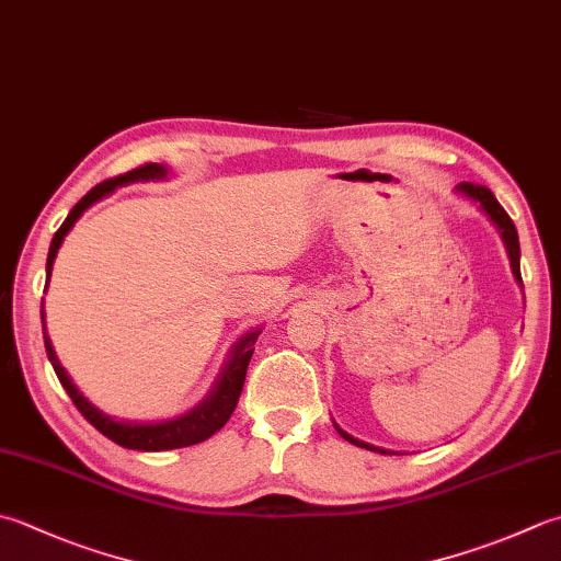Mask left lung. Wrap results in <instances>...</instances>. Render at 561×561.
Returning <instances> with one entry per match:
<instances>
[{"label":"left lung","mask_w":561,"mask_h":561,"mask_svg":"<svg viewBox=\"0 0 561 561\" xmlns=\"http://www.w3.org/2000/svg\"><path fill=\"white\" fill-rule=\"evenodd\" d=\"M457 192L462 194V196H467V199L477 202V204L481 206V211H484V214L491 218V221H493V226H496V228L501 230L503 245H506L508 260H511L513 277L518 279V284H523V279H520V243H518V230H515V226H513V221H511V216H508L506 211H503V206L496 202V196H493L491 190H486V186L471 184V182H462V184H457ZM335 431L340 433V437H345L347 443H353V445H357V447H365V449H371V453H381V455L389 453V449H383V447H375V445H369V443H365V440H357V437L345 433L340 425H335Z\"/></svg>","instance_id":"left-lung-1"}]
</instances>
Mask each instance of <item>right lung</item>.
<instances>
[{
    "label": "right lung",
    "instance_id": "right-lung-1",
    "mask_svg": "<svg viewBox=\"0 0 561 561\" xmlns=\"http://www.w3.org/2000/svg\"><path fill=\"white\" fill-rule=\"evenodd\" d=\"M164 178H168V168H164V164L148 162V164H142V168H136L126 174H118V178H114V180L96 184L94 190L87 192L82 199L72 206V211L58 228V233L53 236V243L48 250V262H46L48 279H50L55 255H58V248L62 245L65 236L70 233V228L77 224V218H80L87 208L102 199V196L112 194L116 186H124L130 182L164 180ZM41 318H43V340H46L48 359L55 369V375H58V379L62 383V389L68 391V397L77 405V411H80L99 433L106 435L108 440H114L116 445L126 447V449H142V453H162V449L190 447V445L208 440L214 433L221 431V427L228 423V419L236 411L240 391H243V383H245L250 357H252V353H255V347L252 345H255V340L260 335V331H250L238 340L233 353H230L226 367L221 371V377H218L214 383V389L208 391V397L202 403H196L192 411L178 415V419L160 421V423H136V421L112 419V415L99 411L96 405H92L80 391H77L72 379L68 377V371H65V367L60 365V359L55 357V350H53L50 337L46 333V316H43V311H41Z\"/></svg>",
    "mask_w": 561,
    "mask_h": 561
}]
</instances>
